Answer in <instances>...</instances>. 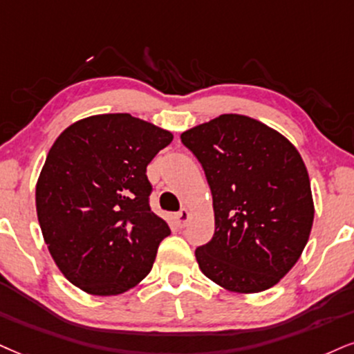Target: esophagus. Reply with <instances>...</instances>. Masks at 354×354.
Returning <instances> with one entry per match:
<instances>
[{
  "mask_svg": "<svg viewBox=\"0 0 354 354\" xmlns=\"http://www.w3.org/2000/svg\"><path fill=\"white\" fill-rule=\"evenodd\" d=\"M190 216H192V213L187 210V208H184V210L176 213V223L182 228V226H185L187 223H189Z\"/></svg>",
  "mask_w": 354,
  "mask_h": 354,
  "instance_id": "34e87169",
  "label": "esophagus"
}]
</instances>
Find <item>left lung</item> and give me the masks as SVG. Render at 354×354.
Masks as SVG:
<instances>
[{
    "instance_id": "obj_1",
    "label": "left lung",
    "mask_w": 354,
    "mask_h": 354,
    "mask_svg": "<svg viewBox=\"0 0 354 354\" xmlns=\"http://www.w3.org/2000/svg\"><path fill=\"white\" fill-rule=\"evenodd\" d=\"M210 185L215 233L198 268L230 292L270 289L297 263L313 225V198L299 151L244 115H220L180 134Z\"/></svg>"
}]
</instances>
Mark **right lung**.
Segmentation results:
<instances>
[{"label": "right lung", "instance_id": "1", "mask_svg": "<svg viewBox=\"0 0 354 354\" xmlns=\"http://www.w3.org/2000/svg\"><path fill=\"white\" fill-rule=\"evenodd\" d=\"M172 133L128 115L84 118L52 144L36 185L44 241L60 272L91 295L138 286L170 230L149 207L146 167Z\"/></svg>", "mask_w": 354, "mask_h": 354}]
</instances>
